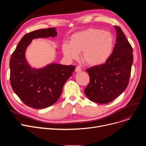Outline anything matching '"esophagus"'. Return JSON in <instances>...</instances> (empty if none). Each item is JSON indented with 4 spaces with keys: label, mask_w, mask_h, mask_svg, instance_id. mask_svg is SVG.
<instances>
[{
    "label": "esophagus",
    "mask_w": 146,
    "mask_h": 146,
    "mask_svg": "<svg viewBox=\"0 0 146 146\" xmlns=\"http://www.w3.org/2000/svg\"><path fill=\"white\" fill-rule=\"evenodd\" d=\"M81 70H82V68L80 67V66H76V69H75V71H76V72H80Z\"/></svg>",
    "instance_id": "obj_1"
}]
</instances>
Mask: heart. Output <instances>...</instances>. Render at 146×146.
<instances>
[{
	"instance_id": "1",
	"label": "heart",
	"mask_w": 146,
	"mask_h": 146,
	"mask_svg": "<svg viewBox=\"0 0 146 146\" xmlns=\"http://www.w3.org/2000/svg\"><path fill=\"white\" fill-rule=\"evenodd\" d=\"M113 47L114 38L111 33L89 28L72 35L70 44H63L62 50L68 60L77 59L79 52L82 51L83 61L90 66H98L108 60Z\"/></svg>"
}]
</instances>
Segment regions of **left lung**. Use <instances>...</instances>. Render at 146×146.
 Listing matches in <instances>:
<instances>
[{"label":"left lung","instance_id":"obj_1","mask_svg":"<svg viewBox=\"0 0 146 146\" xmlns=\"http://www.w3.org/2000/svg\"><path fill=\"white\" fill-rule=\"evenodd\" d=\"M116 43L110 57L104 64L86 69L90 82L85 89L92 102L105 104L119 96L128 86L133 62V48L121 29L115 26Z\"/></svg>","mask_w":146,"mask_h":146}]
</instances>
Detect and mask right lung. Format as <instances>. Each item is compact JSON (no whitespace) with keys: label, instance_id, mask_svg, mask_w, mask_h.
Instances as JSON below:
<instances>
[{"label":"right lung","instance_id":"add662e5","mask_svg":"<svg viewBox=\"0 0 146 146\" xmlns=\"http://www.w3.org/2000/svg\"><path fill=\"white\" fill-rule=\"evenodd\" d=\"M54 28L41 29L25 34L11 57L10 82L14 92L28 106L44 109L55 104L63 86L74 71V66L53 63L40 69L27 63L25 52L32 40L57 35Z\"/></svg>","mask_w":146,"mask_h":146}]
</instances>
